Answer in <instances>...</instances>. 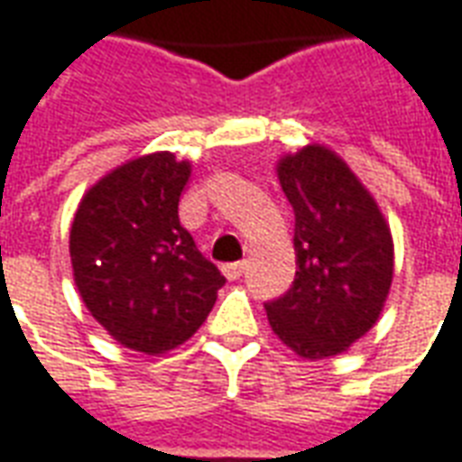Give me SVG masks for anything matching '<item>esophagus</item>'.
Wrapping results in <instances>:
<instances>
[{"instance_id":"1","label":"esophagus","mask_w":462,"mask_h":462,"mask_svg":"<svg viewBox=\"0 0 462 462\" xmlns=\"http://www.w3.org/2000/svg\"><path fill=\"white\" fill-rule=\"evenodd\" d=\"M221 271H224V276L228 278V281H236V278L244 276V271H246V261H238V263H226Z\"/></svg>"}]
</instances>
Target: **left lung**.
<instances>
[{
  "label": "left lung",
  "instance_id": "8db88e82",
  "mask_svg": "<svg viewBox=\"0 0 462 462\" xmlns=\"http://www.w3.org/2000/svg\"><path fill=\"white\" fill-rule=\"evenodd\" d=\"M293 206L296 278L266 303L268 323L306 361L341 356L381 319L393 283V236L381 206L338 153L309 143L276 163Z\"/></svg>",
  "mask_w": 462,
  "mask_h": 462
}]
</instances>
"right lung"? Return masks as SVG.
Listing matches in <instances>:
<instances>
[{
  "label": "right lung",
  "mask_w": 462,
  "mask_h": 462,
  "mask_svg": "<svg viewBox=\"0 0 462 462\" xmlns=\"http://www.w3.org/2000/svg\"><path fill=\"white\" fill-rule=\"evenodd\" d=\"M191 162L136 156L101 176L69 231L74 283L116 343L162 356L201 328L226 283L179 221Z\"/></svg>",
  "instance_id": "right-lung-1"
}]
</instances>
